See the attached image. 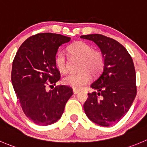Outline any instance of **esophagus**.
Listing matches in <instances>:
<instances>
[{"label": "esophagus", "mask_w": 147, "mask_h": 147, "mask_svg": "<svg viewBox=\"0 0 147 147\" xmlns=\"http://www.w3.org/2000/svg\"><path fill=\"white\" fill-rule=\"evenodd\" d=\"M79 92V91L77 90V89H73V93L74 94H78Z\"/></svg>", "instance_id": "1"}]
</instances>
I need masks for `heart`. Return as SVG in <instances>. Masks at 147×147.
<instances>
[{
    "instance_id": "heart-1",
    "label": "heart",
    "mask_w": 147,
    "mask_h": 147,
    "mask_svg": "<svg viewBox=\"0 0 147 147\" xmlns=\"http://www.w3.org/2000/svg\"><path fill=\"white\" fill-rule=\"evenodd\" d=\"M67 51L72 57L80 59L76 74L67 75L63 79V83L73 89H81L90 81V74L96 76L100 74L104 67V57L100 52L93 50L89 45L84 42H75L70 45ZM55 65L57 69L62 74L68 72V61L62 52H58L55 56Z\"/></svg>"
}]
</instances>
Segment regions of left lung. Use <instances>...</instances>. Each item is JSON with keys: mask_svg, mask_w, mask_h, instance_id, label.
I'll return each mask as SVG.
<instances>
[{"mask_svg": "<svg viewBox=\"0 0 147 147\" xmlns=\"http://www.w3.org/2000/svg\"><path fill=\"white\" fill-rule=\"evenodd\" d=\"M80 37L95 43L105 61L102 72L91 85L99 92L88 93L84 109L92 122L110 126L125 116L136 95L134 61L126 49L113 39L99 34Z\"/></svg>", "mask_w": 147, "mask_h": 147, "instance_id": "obj_1", "label": "left lung"}]
</instances>
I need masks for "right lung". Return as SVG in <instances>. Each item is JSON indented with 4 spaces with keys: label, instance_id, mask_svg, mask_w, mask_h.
Returning a JSON list of instances; mask_svg holds the SVG:
<instances>
[{
    "label": "right lung",
    "instance_id": "obj_1",
    "mask_svg": "<svg viewBox=\"0 0 147 147\" xmlns=\"http://www.w3.org/2000/svg\"><path fill=\"white\" fill-rule=\"evenodd\" d=\"M71 38L59 34L40 33L29 37L18 50L11 71L15 93L26 116L39 125H48L62 116L73 90L55 85L61 78L55 65L58 47Z\"/></svg>",
    "mask_w": 147,
    "mask_h": 147
}]
</instances>
